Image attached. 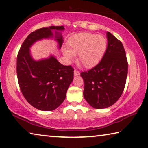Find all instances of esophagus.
<instances>
[{
    "label": "esophagus",
    "mask_w": 148,
    "mask_h": 148,
    "mask_svg": "<svg viewBox=\"0 0 148 148\" xmlns=\"http://www.w3.org/2000/svg\"><path fill=\"white\" fill-rule=\"evenodd\" d=\"M79 74H80V72H79V71H78V70H74V76H79Z\"/></svg>",
    "instance_id": "34e87169"
}]
</instances>
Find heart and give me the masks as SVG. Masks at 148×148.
I'll return each instance as SVG.
<instances>
[{
  "label": "heart",
  "mask_w": 148,
  "mask_h": 148,
  "mask_svg": "<svg viewBox=\"0 0 148 148\" xmlns=\"http://www.w3.org/2000/svg\"><path fill=\"white\" fill-rule=\"evenodd\" d=\"M69 49L63 51L68 61L74 60L78 55V62L85 68L97 65L103 57L107 47V38L103 35L80 33L72 37L68 43Z\"/></svg>",
  "instance_id": "obj_1"
}]
</instances>
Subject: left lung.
<instances>
[{
  "label": "left lung",
  "instance_id": "obj_1",
  "mask_svg": "<svg viewBox=\"0 0 148 148\" xmlns=\"http://www.w3.org/2000/svg\"><path fill=\"white\" fill-rule=\"evenodd\" d=\"M108 45L101 60L93 69L81 72L84 97L95 109L111 106L118 101L125 87L128 62L121 42L107 33Z\"/></svg>",
  "mask_w": 148,
  "mask_h": 148
}]
</instances>
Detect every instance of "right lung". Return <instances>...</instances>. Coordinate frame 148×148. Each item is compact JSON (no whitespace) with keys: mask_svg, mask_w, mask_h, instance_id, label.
Listing matches in <instances>:
<instances>
[{"mask_svg":"<svg viewBox=\"0 0 148 148\" xmlns=\"http://www.w3.org/2000/svg\"><path fill=\"white\" fill-rule=\"evenodd\" d=\"M64 27L50 26L32 32L21 46L17 57V76L20 90L29 103L36 109L50 111L62 103L70 84L74 79V69L64 66L53 55L36 60L30 47L36 41L55 37L58 49L63 39Z\"/></svg>","mask_w":148,"mask_h":148,"instance_id":"right-lung-1","label":"right lung"}]
</instances>
